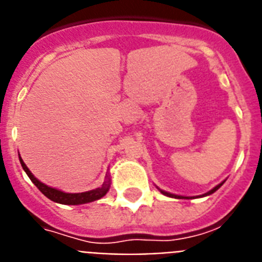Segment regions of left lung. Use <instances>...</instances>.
<instances>
[{"mask_svg":"<svg viewBox=\"0 0 262 262\" xmlns=\"http://www.w3.org/2000/svg\"><path fill=\"white\" fill-rule=\"evenodd\" d=\"M224 182L226 181H223L222 183H219V185L217 186H215V187L212 188V190H210L208 191V192H206V194H203V195H200V198L202 196H207V195H211V194H213V192H215V191H217L219 190L220 187H222L223 186V183H224ZM158 188V187H157ZM159 191H161V192H162L163 195H166V196H169V198H175V199H188V196H181V195H175V194H171V192H167V191H165V190H161V188H158ZM191 198V196H190Z\"/></svg>","mask_w":262,"mask_h":262,"instance_id":"8db88e82","label":"left lung"}]
</instances>
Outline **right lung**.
<instances>
[{"label": "right lung", "mask_w": 262, "mask_h": 262, "mask_svg": "<svg viewBox=\"0 0 262 262\" xmlns=\"http://www.w3.org/2000/svg\"><path fill=\"white\" fill-rule=\"evenodd\" d=\"M19 162L22 165V169L25 170V172L27 174V177L31 179L34 185L38 187V190L42 192L45 196L49 198L50 200L55 202V203L60 204H68V206H79V204H85L91 203V202H95V200H99L104 196L109 191V187H111V177L109 174L105 177V181L100 187L95 188V190L85 191V192H76V194H71V192H64L62 190H58V188L50 187V186L45 185L39 179H36L33 175V172L29 170L25 162L22 161L21 156H19Z\"/></svg>", "instance_id": "right-lung-1"}]
</instances>
